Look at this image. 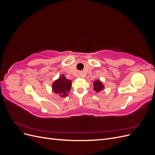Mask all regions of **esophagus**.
<instances>
[{"label":"esophagus","mask_w":155,"mask_h":155,"mask_svg":"<svg viewBox=\"0 0 155 155\" xmlns=\"http://www.w3.org/2000/svg\"><path fill=\"white\" fill-rule=\"evenodd\" d=\"M78 77H83L84 76V74L83 72H79L78 74Z\"/></svg>","instance_id":"1"}]
</instances>
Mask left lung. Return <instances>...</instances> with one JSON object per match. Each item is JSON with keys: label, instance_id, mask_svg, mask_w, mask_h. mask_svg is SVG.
Listing matches in <instances>:
<instances>
[{"label": "left lung", "instance_id": "obj_1", "mask_svg": "<svg viewBox=\"0 0 155 155\" xmlns=\"http://www.w3.org/2000/svg\"><path fill=\"white\" fill-rule=\"evenodd\" d=\"M103 88H104V85H103L101 82L99 80H97L94 83V91L95 92H99Z\"/></svg>", "mask_w": 155, "mask_h": 155}]
</instances>
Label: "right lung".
<instances>
[{"label":"right lung","instance_id":"add662e5","mask_svg":"<svg viewBox=\"0 0 155 155\" xmlns=\"http://www.w3.org/2000/svg\"><path fill=\"white\" fill-rule=\"evenodd\" d=\"M72 82L69 79H67L64 75H62L61 77L59 78L57 80L53 83L52 89L55 94H59L61 96H67L71 88Z\"/></svg>","mask_w":155,"mask_h":155}]
</instances>
